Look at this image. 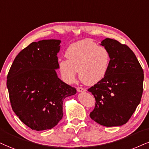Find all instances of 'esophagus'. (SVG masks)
I'll return each mask as SVG.
<instances>
[{
    "label": "esophagus",
    "instance_id": "obj_1",
    "mask_svg": "<svg viewBox=\"0 0 149 149\" xmlns=\"http://www.w3.org/2000/svg\"><path fill=\"white\" fill-rule=\"evenodd\" d=\"M77 92H79V93H83V92H85L86 90L83 88H81V87H79L77 88Z\"/></svg>",
    "mask_w": 149,
    "mask_h": 149
}]
</instances>
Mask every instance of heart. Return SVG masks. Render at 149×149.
Returning <instances> with one entry per match:
<instances>
[{"instance_id":"b5f03b06","label":"heart","mask_w":149,"mask_h":149,"mask_svg":"<svg viewBox=\"0 0 149 149\" xmlns=\"http://www.w3.org/2000/svg\"><path fill=\"white\" fill-rule=\"evenodd\" d=\"M68 60L58 62L62 78L68 84H72L79 75L81 81L88 86H93L102 81L107 73L110 55L104 47L98 46L90 40H81L71 44L67 49Z\"/></svg>"}]
</instances>
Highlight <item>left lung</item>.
I'll return each instance as SVG.
<instances>
[{"mask_svg": "<svg viewBox=\"0 0 149 149\" xmlns=\"http://www.w3.org/2000/svg\"><path fill=\"white\" fill-rule=\"evenodd\" d=\"M100 45L109 53L110 63L104 78L88 90L96 100L90 117L107 127L122 126L140 103L144 71L127 45L108 38Z\"/></svg>", "mask_w": 149, "mask_h": 149, "instance_id": "left-lung-1", "label": "left lung"}]
</instances>
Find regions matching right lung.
Wrapping results in <instances>:
<instances>
[{
    "label": "right lung",
    "instance_id": "right-lung-1",
    "mask_svg": "<svg viewBox=\"0 0 149 149\" xmlns=\"http://www.w3.org/2000/svg\"><path fill=\"white\" fill-rule=\"evenodd\" d=\"M61 40L32 42L19 52L7 74L13 111L35 131L54 128L63 117V103L77 93L58 77Z\"/></svg>",
    "mask_w": 149,
    "mask_h": 149
}]
</instances>
